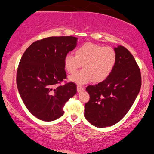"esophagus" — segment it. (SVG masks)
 I'll return each instance as SVG.
<instances>
[{
  "instance_id": "obj_1",
  "label": "esophagus",
  "mask_w": 154,
  "mask_h": 154,
  "mask_svg": "<svg viewBox=\"0 0 154 154\" xmlns=\"http://www.w3.org/2000/svg\"><path fill=\"white\" fill-rule=\"evenodd\" d=\"M84 90H85V89H84V88L82 87V86H80V85H78L77 86V91L79 92L83 91Z\"/></svg>"
}]
</instances>
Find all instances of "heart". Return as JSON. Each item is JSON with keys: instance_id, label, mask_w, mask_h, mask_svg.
<instances>
[{"instance_id": "1", "label": "heart", "mask_w": 154, "mask_h": 154, "mask_svg": "<svg viewBox=\"0 0 154 154\" xmlns=\"http://www.w3.org/2000/svg\"><path fill=\"white\" fill-rule=\"evenodd\" d=\"M116 50L109 46L94 43H85L75 50V56L68 53L64 57V67L67 72L73 74L83 64V70L72 76L70 80L79 85L94 81H104L112 72L116 63Z\"/></svg>"}]
</instances>
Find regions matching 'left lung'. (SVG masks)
Segmentation results:
<instances>
[{
  "mask_svg": "<svg viewBox=\"0 0 154 154\" xmlns=\"http://www.w3.org/2000/svg\"><path fill=\"white\" fill-rule=\"evenodd\" d=\"M116 63L110 75L97 85L86 88L90 94L85 104V119L97 128L113 125L125 116L140 92V69L129 50L114 48Z\"/></svg>",
  "mask_w": 154,
  "mask_h": 154,
  "instance_id": "1",
  "label": "left lung"
}]
</instances>
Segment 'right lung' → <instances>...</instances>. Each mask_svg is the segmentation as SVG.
<instances>
[{"mask_svg": "<svg viewBox=\"0 0 154 154\" xmlns=\"http://www.w3.org/2000/svg\"><path fill=\"white\" fill-rule=\"evenodd\" d=\"M77 38L52 36L38 40L24 52L17 71V85L27 109L37 119L52 121L64 114L65 104L76 94L66 79L64 57L77 45Z\"/></svg>", "mask_w": 154, "mask_h": 154, "instance_id": "obj_1", "label": "right lung"}]
</instances>
